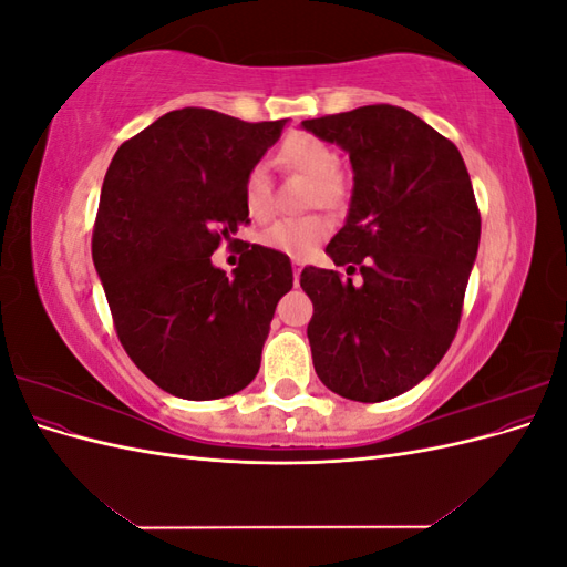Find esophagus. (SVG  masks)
<instances>
[{
	"instance_id": "esophagus-1",
	"label": "esophagus",
	"mask_w": 567,
	"mask_h": 567,
	"mask_svg": "<svg viewBox=\"0 0 567 567\" xmlns=\"http://www.w3.org/2000/svg\"><path fill=\"white\" fill-rule=\"evenodd\" d=\"M300 271H302V260H293V279H296V286H300Z\"/></svg>"
}]
</instances>
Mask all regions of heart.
<instances>
[{
  "label": "heart",
  "instance_id": "b5f03b06",
  "mask_svg": "<svg viewBox=\"0 0 567 567\" xmlns=\"http://www.w3.org/2000/svg\"><path fill=\"white\" fill-rule=\"evenodd\" d=\"M279 163L290 169L310 177V203L321 208H342L350 194V184L342 169L338 167L336 148L319 140L315 134L298 132L288 134L279 146ZM244 205L252 219H265L271 213V179L265 163H255L244 177ZM331 219L323 215H302L277 219L260 234V244L269 250L284 252L293 260L310 257L321 241L331 234Z\"/></svg>",
  "mask_w": 567,
  "mask_h": 567
}]
</instances>
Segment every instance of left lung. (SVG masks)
I'll return each instance as SVG.
<instances>
[{"mask_svg": "<svg viewBox=\"0 0 567 567\" xmlns=\"http://www.w3.org/2000/svg\"><path fill=\"white\" fill-rule=\"evenodd\" d=\"M350 153L348 221L326 246L336 269L305 267L307 326L321 383L354 402H383L431 373L458 331L480 244V210L458 148L390 104L302 120Z\"/></svg>", "mask_w": 567, "mask_h": 567, "instance_id": "8db88e82", "label": "left lung"}]
</instances>
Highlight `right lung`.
I'll return each instance as SVG.
<instances>
[{
  "mask_svg": "<svg viewBox=\"0 0 567 567\" xmlns=\"http://www.w3.org/2000/svg\"><path fill=\"white\" fill-rule=\"evenodd\" d=\"M284 125L188 106L123 142L109 165L94 267L125 352L175 398L244 390L260 369L277 302L293 288L288 255L265 246L246 244L231 279L210 262L250 225L244 177Z\"/></svg>",
  "mask_w": 567,
  "mask_h": 567,
  "instance_id": "obj_1",
  "label": "right lung"
}]
</instances>
